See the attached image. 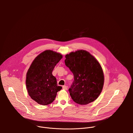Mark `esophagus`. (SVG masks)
<instances>
[{"instance_id":"1","label":"esophagus","mask_w":133,"mask_h":133,"mask_svg":"<svg viewBox=\"0 0 133 133\" xmlns=\"http://www.w3.org/2000/svg\"><path fill=\"white\" fill-rule=\"evenodd\" d=\"M63 88L64 90H67V87L66 86L64 85V86H63Z\"/></svg>"}]
</instances>
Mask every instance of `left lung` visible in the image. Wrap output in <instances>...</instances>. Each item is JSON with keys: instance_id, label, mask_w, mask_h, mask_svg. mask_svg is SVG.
<instances>
[{"instance_id": "obj_1", "label": "left lung", "mask_w": 133, "mask_h": 133, "mask_svg": "<svg viewBox=\"0 0 133 133\" xmlns=\"http://www.w3.org/2000/svg\"><path fill=\"white\" fill-rule=\"evenodd\" d=\"M65 63L74 75L68 90L72 99L80 105L96 100L102 92L104 76L98 62L89 52L80 50L65 56Z\"/></svg>"}]
</instances>
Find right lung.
<instances>
[{
    "instance_id": "add662e5",
    "label": "right lung",
    "mask_w": 133,
    "mask_h": 133,
    "mask_svg": "<svg viewBox=\"0 0 133 133\" xmlns=\"http://www.w3.org/2000/svg\"><path fill=\"white\" fill-rule=\"evenodd\" d=\"M63 56L47 50L37 56L26 75V87L29 95L38 104L47 105L51 103L57 92L62 87L57 85L52 70Z\"/></svg>"
}]
</instances>
